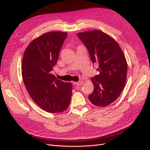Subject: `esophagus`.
<instances>
[{"label":"esophagus","instance_id":"34e87169","mask_svg":"<svg viewBox=\"0 0 150 150\" xmlns=\"http://www.w3.org/2000/svg\"><path fill=\"white\" fill-rule=\"evenodd\" d=\"M74 84H75L76 85L80 86V85H82L83 84V82H82V81H79V82H75Z\"/></svg>","mask_w":150,"mask_h":150}]
</instances>
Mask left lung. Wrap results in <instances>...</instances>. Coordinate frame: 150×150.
Segmentation results:
<instances>
[{
	"mask_svg": "<svg viewBox=\"0 0 150 150\" xmlns=\"http://www.w3.org/2000/svg\"><path fill=\"white\" fill-rule=\"evenodd\" d=\"M77 37L85 45L93 64H97L99 74L92 77L94 86L89 95L97 106L105 107L116 100L124 88L127 64L118 44L99 30L81 32Z\"/></svg>",
	"mask_w": 150,
	"mask_h": 150,
	"instance_id": "obj_1",
	"label": "left lung"
}]
</instances>
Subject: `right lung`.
Listing matches in <instances>:
<instances>
[{
	"label": "right lung",
	"instance_id": "1",
	"mask_svg": "<svg viewBox=\"0 0 150 150\" xmlns=\"http://www.w3.org/2000/svg\"><path fill=\"white\" fill-rule=\"evenodd\" d=\"M67 32H50L33 40L22 61V77L32 99L42 109L60 113L70 105L72 83L57 79L51 73L58 59Z\"/></svg>",
	"mask_w": 150,
	"mask_h": 150
}]
</instances>
